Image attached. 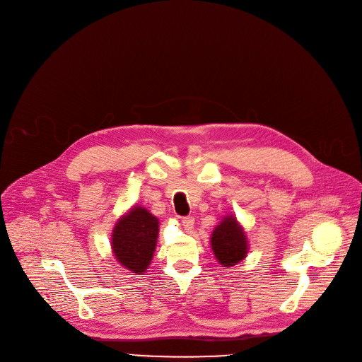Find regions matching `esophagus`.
<instances>
[{
	"instance_id": "1",
	"label": "esophagus",
	"mask_w": 362,
	"mask_h": 362,
	"mask_svg": "<svg viewBox=\"0 0 362 362\" xmlns=\"http://www.w3.org/2000/svg\"><path fill=\"white\" fill-rule=\"evenodd\" d=\"M180 220H182V224H183V227H185L186 230H191L192 227H194V223H195V220H194V217H192V216H186V217H182Z\"/></svg>"
}]
</instances>
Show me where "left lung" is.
Instances as JSON below:
<instances>
[{"mask_svg": "<svg viewBox=\"0 0 362 362\" xmlns=\"http://www.w3.org/2000/svg\"><path fill=\"white\" fill-rule=\"evenodd\" d=\"M211 245L216 258L224 267H230V265L242 261L246 257V251H248L245 233L233 217L224 218V221L216 227Z\"/></svg>", "mask_w": 362, "mask_h": 362, "instance_id": "8db88e82", "label": "left lung"}]
</instances>
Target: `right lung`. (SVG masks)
<instances>
[{"instance_id":"add662e5","label":"right lung","mask_w":362,"mask_h":362,"mask_svg":"<svg viewBox=\"0 0 362 362\" xmlns=\"http://www.w3.org/2000/svg\"><path fill=\"white\" fill-rule=\"evenodd\" d=\"M158 236V220L145 208L135 206L112 232V251L117 261L133 273H144L152 259Z\"/></svg>"}]
</instances>
